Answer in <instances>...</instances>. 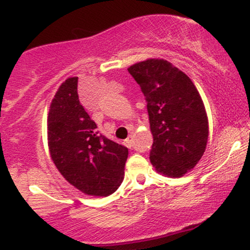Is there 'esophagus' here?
Segmentation results:
<instances>
[{
	"instance_id": "34e87169",
	"label": "esophagus",
	"mask_w": 250,
	"mask_h": 250,
	"mask_svg": "<svg viewBox=\"0 0 250 250\" xmlns=\"http://www.w3.org/2000/svg\"><path fill=\"white\" fill-rule=\"evenodd\" d=\"M125 143H127V147H128V148L133 147V136H131V135L128 137L127 140H125Z\"/></svg>"
}]
</instances>
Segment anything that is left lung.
<instances>
[{
	"mask_svg": "<svg viewBox=\"0 0 250 250\" xmlns=\"http://www.w3.org/2000/svg\"><path fill=\"white\" fill-rule=\"evenodd\" d=\"M147 101L153 146L151 165L159 173L181 177L206 150L208 117L191 80L166 60L150 59L128 68Z\"/></svg>",
	"mask_w": 250,
	"mask_h": 250,
	"instance_id": "obj_1",
	"label": "left lung"
}]
</instances>
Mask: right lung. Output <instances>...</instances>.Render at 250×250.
<instances>
[{
    "mask_svg": "<svg viewBox=\"0 0 250 250\" xmlns=\"http://www.w3.org/2000/svg\"><path fill=\"white\" fill-rule=\"evenodd\" d=\"M79 77L60 85L48 114L51 160L71 186L87 195L108 196L121 186L128 148L96 130L77 94Z\"/></svg>",
    "mask_w": 250,
    "mask_h": 250,
    "instance_id": "1",
    "label": "right lung"
}]
</instances>
